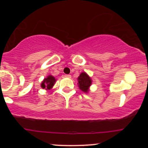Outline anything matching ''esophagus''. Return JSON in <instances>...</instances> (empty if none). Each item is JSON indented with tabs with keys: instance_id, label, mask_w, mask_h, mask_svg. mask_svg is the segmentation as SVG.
<instances>
[{
	"instance_id": "obj_1",
	"label": "esophagus",
	"mask_w": 148,
	"mask_h": 148,
	"mask_svg": "<svg viewBox=\"0 0 148 148\" xmlns=\"http://www.w3.org/2000/svg\"><path fill=\"white\" fill-rule=\"evenodd\" d=\"M64 77L69 78V79H70V78L72 77V76H71L70 74H65V75H64Z\"/></svg>"
}]
</instances>
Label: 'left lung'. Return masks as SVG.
Returning <instances> with one entry per match:
<instances>
[{
  "label": "left lung",
  "instance_id": "obj_1",
  "mask_svg": "<svg viewBox=\"0 0 148 148\" xmlns=\"http://www.w3.org/2000/svg\"><path fill=\"white\" fill-rule=\"evenodd\" d=\"M92 84V80L86 72H82L78 77V85L81 90L87 93Z\"/></svg>",
  "mask_w": 148,
  "mask_h": 148
}]
</instances>
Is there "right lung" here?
<instances>
[{
  "mask_svg": "<svg viewBox=\"0 0 148 148\" xmlns=\"http://www.w3.org/2000/svg\"><path fill=\"white\" fill-rule=\"evenodd\" d=\"M56 81V80L55 77H53L52 75H49L43 80L41 84V87L43 89L45 88L46 90H50L54 86Z\"/></svg>",
  "mask_w": 148,
  "mask_h": 148,
  "instance_id": "right-lung-1",
  "label": "right lung"
}]
</instances>
